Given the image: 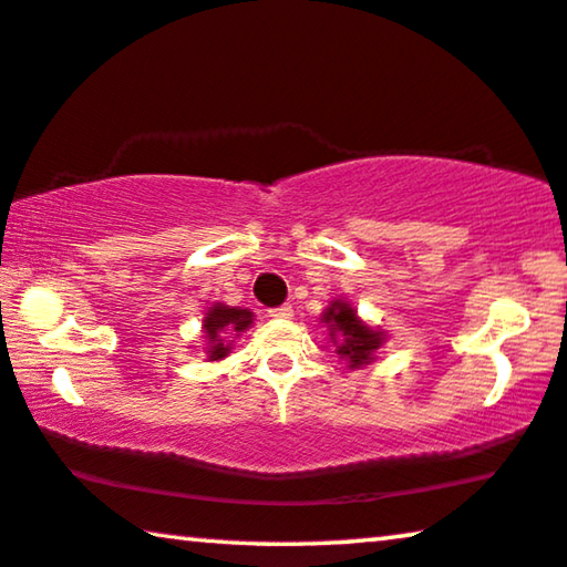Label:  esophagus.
Wrapping results in <instances>:
<instances>
[{"instance_id":"obj_1","label":"esophagus","mask_w":567,"mask_h":567,"mask_svg":"<svg viewBox=\"0 0 567 567\" xmlns=\"http://www.w3.org/2000/svg\"><path fill=\"white\" fill-rule=\"evenodd\" d=\"M269 318H275V320H287V318H292V308H290V306L272 308V310H269Z\"/></svg>"}]
</instances>
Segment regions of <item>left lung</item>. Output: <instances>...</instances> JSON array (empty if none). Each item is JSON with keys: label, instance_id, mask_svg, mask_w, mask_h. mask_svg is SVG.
I'll return each mask as SVG.
<instances>
[{"label": "left lung", "instance_id": "8db88e82", "mask_svg": "<svg viewBox=\"0 0 567 567\" xmlns=\"http://www.w3.org/2000/svg\"><path fill=\"white\" fill-rule=\"evenodd\" d=\"M320 323H326L331 346L349 369H364L377 361V351L386 343V333L379 326L367 323L349 300L336 298L320 312Z\"/></svg>", "mask_w": 567, "mask_h": 567}]
</instances>
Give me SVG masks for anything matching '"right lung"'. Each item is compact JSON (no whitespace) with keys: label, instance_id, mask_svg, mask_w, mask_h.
I'll return each instance as SVG.
<instances>
[{"label":"right lung","instance_id":"add662e5","mask_svg":"<svg viewBox=\"0 0 567 567\" xmlns=\"http://www.w3.org/2000/svg\"><path fill=\"white\" fill-rule=\"evenodd\" d=\"M255 323V312L247 308H231L226 302H214L203 316V353L206 361H221L231 353L234 338L247 333Z\"/></svg>","mask_w":567,"mask_h":567}]
</instances>
